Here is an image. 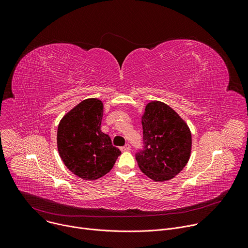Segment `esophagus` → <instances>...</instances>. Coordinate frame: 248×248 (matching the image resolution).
Returning <instances> with one entry per match:
<instances>
[{
  "mask_svg": "<svg viewBox=\"0 0 248 248\" xmlns=\"http://www.w3.org/2000/svg\"><path fill=\"white\" fill-rule=\"evenodd\" d=\"M121 150L122 151H128V150H130V145L129 144H125L124 146L121 147Z\"/></svg>",
  "mask_w": 248,
  "mask_h": 248,
  "instance_id": "obj_1",
  "label": "esophagus"
}]
</instances>
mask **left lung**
I'll return each mask as SVG.
<instances>
[{
    "label": "left lung",
    "instance_id": "8db88e82",
    "mask_svg": "<svg viewBox=\"0 0 248 248\" xmlns=\"http://www.w3.org/2000/svg\"><path fill=\"white\" fill-rule=\"evenodd\" d=\"M143 148L135 154L140 170L155 182L172 179L187 164L191 133L185 121L165 103L147 104L142 116Z\"/></svg>",
    "mask_w": 248,
    "mask_h": 248
}]
</instances>
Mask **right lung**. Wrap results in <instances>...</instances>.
<instances>
[{
	"label": "right lung",
	"instance_id": "add662e5",
	"mask_svg": "<svg viewBox=\"0 0 248 248\" xmlns=\"http://www.w3.org/2000/svg\"><path fill=\"white\" fill-rule=\"evenodd\" d=\"M103 103L86 99L60 122L57 133L59 154L66 168L82 180L94 181L109 172L122 154L102 132Z\"/></svg>",
	"mask_w": 248,
	"mask_h": 248
}]
</instances>
